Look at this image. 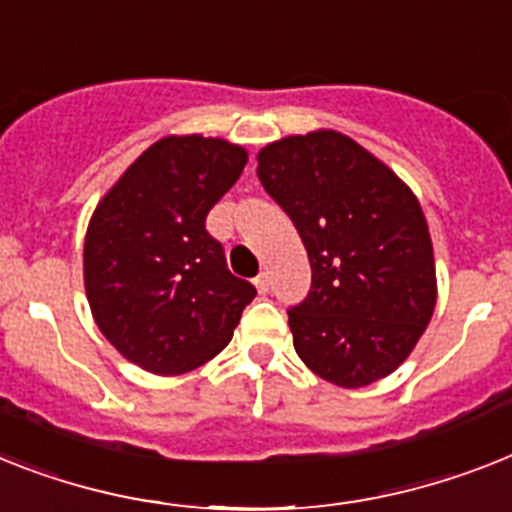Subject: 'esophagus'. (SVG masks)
<instances>
[{
    "instance_id": "obj_1",
    "label": "esophagus",
    "mask_w": 512,
    "mask_h": 512,
    "mask_svg": "<svg viewBox=\"0 0 512 512\" xmlns=\"http://www.w3.org/2000/svg\"><path fill=\"white\" fill-rule=\"evenodd\" d=\"M255 286H257V292H260V294H268V289H270L268 273H260V276L255 278Z\"/></svg>"
}]
</instances>
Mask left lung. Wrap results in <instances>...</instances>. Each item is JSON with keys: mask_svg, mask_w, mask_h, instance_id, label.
I'll use <instances>...</instances> for the list:
<instances>
[{"mask_svg": "<svg viewBox=\"0 0 512 512\" xmlns=\"http://www.w3.org/2000/svg\"><path fill=\"white\" fill-rule=\"evenodd\" d=\"M257 178L292 218L313 284L289 310L299 360L344 389L389 376L436 305L434 249L418 199L350 136H286Z\"/></svg>", "mask_w": 512, "mask_h": 512, "instance_id": "left-lung-1", "label": "left lung"}]
</instances>
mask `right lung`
I'll use <instances>...</instances> for the list:
<instances>
[{
    "label": "right lung",
    "mask_w": 512,
    "mask_h": 512,
    "mask_svg": "<svg viewBox=\"0 0 512 512\" xmlns=\"http://www.w3.org/2000/svg\"><path fill=\"white\" fill-rule=\"evenodd\" d=\"M244 165L247 152L226 139L165 136L91 215L83 244L91 315L144 371L176 376L213 360L255 299L205 228Z\"/></svg>",
    "instance_id": "1"
}]
</instances>
